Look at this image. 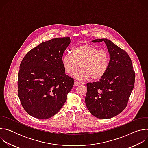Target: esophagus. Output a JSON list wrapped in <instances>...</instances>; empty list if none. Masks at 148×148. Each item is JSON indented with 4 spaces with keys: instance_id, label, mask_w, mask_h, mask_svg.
Wrapping results in <instances>:
<instances>
[{
    "instance_id": "obj_1",
    "label": "esophagus",
    "mask_w": 148,
    "mask_h": 148,
    "mask_svg": "<svg viewBox=\"0 0 148 148\" xmlns=\"http://www.w3.org/2000/svg\"><path fill=\"white\" fill-rule=\"evenodd\" d=\"M80 84H81L78 81H74V85L75 86H80Z\"/></svg>"
}]
</instances>
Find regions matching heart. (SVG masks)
Wrapping results in <instances>:
<instances>
[{
  "mask_svg": "<svg viewBox=\"0 0 148 148\" xmlns=\"http://www.w3.org/2000/svg\"><path fill=\"white\" fill-rule=\"evenodd\" d=\"M79 64L82 69L76 72ZM62 64L64 71L70 75L73 74L77 79L86 80L91 77L98 80L108 70L110 54L106 50H99L90 45H81L73 50V57L70 53L64 54Z\"/></svg>",
  "mask_w": 148,
  "mask_h": 148,
  "instance_id": "b5f03b06",
  "label": "heart"
}]
</instances>
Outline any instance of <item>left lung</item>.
<instances>
[{
  "label": "left lung",
  "instance_id": "left-lung-1",
  "mask_svg": "<svg viewBox=\"0 0 148 148\" xmlns=\"http://www.w3.org/2000/svg\"><path fill=\"white\" fill-rule=\"evenodd\" d=\"M103 41L110 54V65L99 81L87 84L86 106L94 116L108 119L116 116L126 108L134 87L135 75L128 53L107 38Z\"/></svg>",
  "mask_w": 148,
  "mask_h": 148
}]
</instances>
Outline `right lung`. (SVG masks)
<instances>
[{"label": "right lung", "mask_w": 148, "mask_h": 148, "mask_svg": "<svg viewBox=\"0 0 148 148\" xmlns=\"http://www.w3.org/2000/svg\"><path fill=\"white\" fill-rule=\"evenodd\" d=\"M70 37L43 42L29 51L20 65L18 96L25 110L40 119L51 118L62 108L74 80L66 74L62 55Z\"/></svg>", "instance_id": "1"}]
</instances>
